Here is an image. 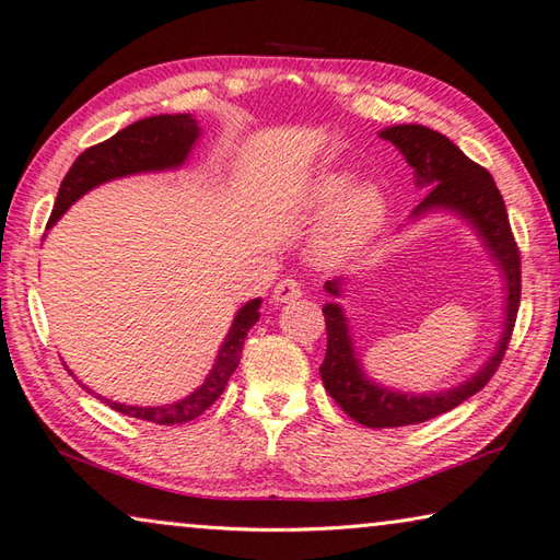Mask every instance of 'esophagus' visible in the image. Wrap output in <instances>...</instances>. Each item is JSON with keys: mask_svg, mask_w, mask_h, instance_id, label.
<instances>
[{"mask_svg": "<svg viewBox=\"0 0 560 560\" xmlns=\"http://www.w3.org/2000/svg\"><path fill=\"white\" fill-rule=\"evenodd\" d=\"M303 295V289L301 283L295 279H281L277 287H273V293H271V301L277 305H283V303H293L299 301Z\"/></svg>", "mask_w": 560, "mask_h": 560, "instance_id": "obj_1", "label": "esophagus"}]
</instances>
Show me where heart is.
<instances>
[{"instance_id": "b5f03b06", "label": "heart", "mask_w": 560, "mask_h": 560, "mask_svg": "<svg viewBox=\"0 0 560 560\" xmlns=\"http://www.w3.org/2000/svg\"><path fill=\"white\" fill-rule=\"evenodd\" d=\"M303 207L313 217H327L315 237V257L335 265L373 243L387 221L389 201L377 183H359L355 171L327 168L307 185Z\"/></svg>"}]
</instances>
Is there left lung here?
<instances>
[{"instance_id": "left-lung-1", "label": "left lung", "mask_w": 560, "mask_h": 560, "mask_svg": "<svg viewBox=\"0 0 560 560\" xmlns=\"http://www.w3.org/2000/svg\"><path fill=\"white\" fill-rule=\"evenodd\" d=\"M380 137L399 149L413 168L416 187L425 189V197L411 211V219L416 221L433 211H450L467 221L474 233L481 237L483 247L489 249L495 267L501 269L505 291L503 331L491 359L464 383L443 392H423V395L377 385L375 380L368 377L359 353H355L343 307L339 303H325L327 353L323 365H319L325 389L353 421L368 428H395L435 419V416L459 407L464 399L474 397L486 387L508 351L520 307L522 283L520 249L513 231H510L505 201L498 192L491 173L464 156L459 147L452 144L445 135L423 125H395L383 129ZM343 283H347L343 279H331L325 283V291L339 299Z\"/></svg>"}]
</instances>
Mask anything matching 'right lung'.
<instances>
[{
    "label": "right lung",
    "mask_w": 560,
    "mask_h": 560,
    "mask_svg": "<svg viewBox=\"0 0 560 560\" xmlns=\"http://www.w3.org/2000/svg\"><path fill=\"white\" fill-rule=\"evenodd\" d=\"M199 135L201 127L189 113L153 115L120 129V132L110 137L108 141H101V144L86 149L74 161V165H71L62 185H59L57 201L50 213V221H47V229L62 219V213L74 205L79 197L91 192L93 187L137 173L180 168L187 161L189 151L197 144ZM259 303L261 299L247 301L241 311L235 313L229 335H225L217 353V363H213L205 383L195 392H189L187 397L173 404H161V407H129V404L110 401L101 395L98 399L125 416L159 425L195 421L197 416L205 413L211 404L221 397V392L229 385V377L235 373L237 363H241L247 331L259 319Z\"/></svg>",
    "instance_id": "add662e5"
}]
</instances>
